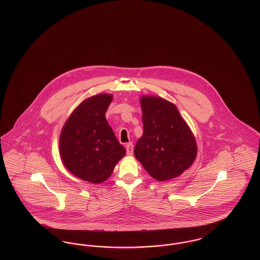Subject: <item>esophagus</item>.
Segmentation results:
<instances>
[{
	"label": "esophagus",
	"instance_id": "esophagus-1",
	"mask_svg": "<svg viewBox=\"0 0 260 260\" xmlns=\"http://www.w3.org/2000/svg\"><path fill=\"white\" fill-rule=\"evenodd\" d=\"M126 154L128 156H132L134 154V144L132 142L126 144Z\"/></svg>",
	"mask_w": 260,
	"mask_h": 260
}]
</instances>
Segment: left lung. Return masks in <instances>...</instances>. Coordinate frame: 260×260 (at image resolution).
<instances>
[{
  "mask_svg": "<svg viewBox=\"0 0 260 260\" xmlns=\"http://www.w3.org/2000/svg\"><path fill=\"white\" fill-rule=\"evenodd\" d=\"M143 135L135 156L149 174L160 181L180 175L195 161V137L176 106L166 99L142 96Z\"/></svg>",
  "mask_w": 260,
  "mask_h": 260,
  "instance_id": "left-lung-1",
  "label": "left lung"
}]
</instances>
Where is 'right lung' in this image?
I'll use <instances>...</instances> for the list:
<instances>
[{
	"label": "right lung",
	"instance_id": "1",
	"mask_svg": "<svg viewBox=\"0 0 260 260\" xmlns=\"http://www.w3.org/2000/svg\"><path fill=\"white\" fill-rule=\"evenodd\" d=\"M111 101L105 93L86 99L62 128L59 150L65 168L90 183L105 181L125 154L105 118Z\"/></svg>",
	"mask_w": 260,
	"mask_h": 260
}]
</instances>
